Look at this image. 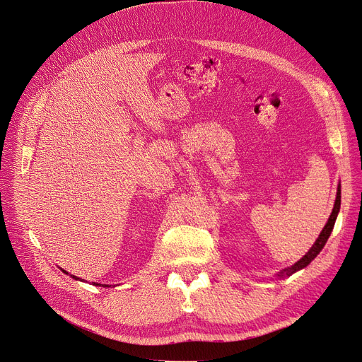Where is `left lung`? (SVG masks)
I'll return each instance as SVG.
<instances>
[{
    "label": "left lung",
    "mask_w": 362,
    "mask_h": 362,
    "mask_svg": "<svg viewBox=\"0 0 362 362\" xmlns=\"http://www.w3.org/2000/svg\"><path fill=\"white\" fill-rule=\"evenodd\" d=\"M339 209H341V183L338 185L337 199H335V204H334L332 214H331L329 219H327L326 225L323 226L322 233L319 234L317 240L315 241V244L310 247V250H309V251H308V252H306V254H305V255H303L298 262H294L293 266H290V267L283 269L281 272H279V273H277V277H279V279H286V277H288V276L294 274L296 272H299V270H302V269L308 267V266L310 264V262L317 257V254L322 251V248L325 247V244H326L327 238H329V235H331V233H332V229H334V225H335V221H337V216H338Z\"/></svg>",
    "instance_id": "obj_1"
}]
</instances>
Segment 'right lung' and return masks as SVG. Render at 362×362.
Instances as JSON below:
<instances>
[{"mask_svg": "<svg viewBox=\"0 0 362 362\" xmlns=\"http://www.w3.org/2000/svg\"><path fill=\"white\" fill-rule=\"evenodd\" d=\"M62 272H63V273H66V272H64V270H62ZM66 274H69V273H66ZM71 277H72V279H75V280H81L79 277H76V276H74V274H71ZM93 286H101V284L93 283ZM103 286H104V287H110V284H103Z\"/></svg>", "mask_w": 362, "mask_h": 362, "instance_id": "1", "label": "right lung"}]
</instances>
